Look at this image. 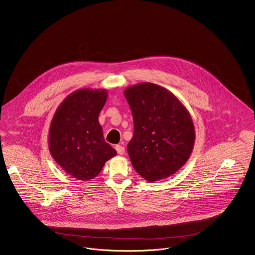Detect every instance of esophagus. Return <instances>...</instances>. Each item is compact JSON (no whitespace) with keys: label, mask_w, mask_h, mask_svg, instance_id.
<instances>
[{"label":"esophagus","mask_w":255,"mask_h":255,"mask_svg":"<svg viewBox=\"0 0 255 255\" xmlns=\"http://www.w3.org/2000/svg\"><path fill=\"white\" fill-rule=\"evenodd\" d=\"M116 150H117L119 155H124V153H125V148L123 146L120 145V144L116 145Z\"/></svg>","instance_id":"34e87169"}]
</instances>
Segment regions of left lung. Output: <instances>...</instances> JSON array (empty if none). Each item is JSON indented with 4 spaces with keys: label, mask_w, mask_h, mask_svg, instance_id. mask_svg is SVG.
I'll list each match as a JSON object with an SVG mask.
<instances>
[{
    "label": "left lung",
    "mask_w": 255,
    "mask_h": 255,
    "mask_svg": "<svg viewBox=\"0 0 255 255\" xmlns=\"http://www.w3.org/2000/svg\"><path fill=\"white\" fill-rule=\"evenodd\" d=\"M133 134L127 145L134 170L148 182L170 177L190 157L194 124L182 102L160 86L144 82L128 87Z\"/></svg>",
    "instance_id": "8db88e82"
}]
</instances>
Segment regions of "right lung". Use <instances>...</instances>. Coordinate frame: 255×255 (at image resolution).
Instances as JSON below:
<instances>
[{
  "mask_svg": "<svg viewBox=\"0 0 255 255\" xmlns=\"http://www.w3.org/2000/svg\"><path fill=\"white\" fill-rule=\"evenodd\" d=\"M107 97L108 93L103 89L77 90L63 100L50 123L51 157L77 180L94 179L105 162L117 155L105 141L98 122Z\"/></svg>",
  "mask_w": 255,
  "mask_h": 255,
  "instance_id": "1",
  "label": "right lung"
}]
</instances>
